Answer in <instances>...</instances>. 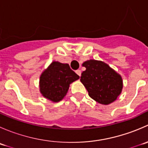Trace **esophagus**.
Masks as SVG:
<instances>
[{
    "mask_svg": "<svg viewBox=\"0 0 148 148\" xmlns=\"http://www.w3.org/2000/svg\"><path fill=\"white\" fill-rule=\"evenodd\" d=\"M76 73H77V74H78V75L79 76V77H80V76H81V74H82V72H81V71H80V70H77V71H76Z\"/></svg>",
    "mask_w": 148,
    "mask_h": 148,
    "instance_id": "34e87169",
    "label": "esophagus"
}]
</instances>
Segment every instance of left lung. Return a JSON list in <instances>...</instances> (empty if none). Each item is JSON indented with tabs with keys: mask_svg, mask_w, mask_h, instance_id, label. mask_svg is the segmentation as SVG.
Masks as SVG:
<instances>
[{
	"mask_svg": "<svg viewBox=\"0 0 148 148\" xmlns=\"http://www.w3.org/2000/svg\"><path fill=\"white\" fill-rule=\"evenodd\" d=\"M82 66L86 70L82 73L80 81L89 96L104 105L114 102L123 87L120 74L102 61L90 59L84 62Z\"/></svg>",
	"mask_w": 148,
	"mask_h": 148,
	"instance_id": "left-lung-1",
	"label": "left lung"
}]
</instances>
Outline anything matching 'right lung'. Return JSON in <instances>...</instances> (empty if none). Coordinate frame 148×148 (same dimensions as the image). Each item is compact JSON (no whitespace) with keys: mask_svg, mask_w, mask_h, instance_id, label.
I'll return each mask as SVG.
<instances>
[{"mask_svg":"<svg viewBox=\"0 0 148 148\" xmlns=\"http://www.w3.org/2000/svg\"><path fill=\"white\" fill-rule=\"evenodd\" d=\"M79 79V76L68 64L53 61L40 76L39 91L44 98L52 102H60L66 95L70 84Z\"/></svg>","mask_w":148,"mask_h":148,"instance_id":"1","label":"right lung"}]
</instances>
